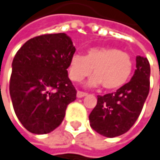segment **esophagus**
I'll return each instance as SVG.
<instances>
[{"mask_svg": "<svg viewBox=\"0 0 160 160\" xmlns=\"http://www.w3.org/2000/svg\"><path fill=\"white\" fill-rule=\"evenodd\" d=\"M85 96H87V93H84V92H82V91H78L77 92V97L78 98H83Z\"/></svg>", "mask_w": 160, "mask_h": 160, "instance_id": "34e87169", "label": "esophagus"}]
</instances>
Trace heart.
Masks as SVG:
<instances>
[{
  "label": "heart",
  "instance_id": "heart-1",
  "mask_svg": "<svg viewBox=\"0 0 160 160\" xmlns=\"http://www.w3.org/2000/svg\"><path fill=\"white\" fill-rule=\"evenodd\" d=\"M132 69L133 62L128 53L115 47H94L88 49L84 56L74 54L68 71L70 78L77 82L93 71L95 75L88 82L89 86L102 84L107 90H115L127 82Z\"/></svg>",
  "mask_w": 160,
  "mask_h": 160
}]
</instances>
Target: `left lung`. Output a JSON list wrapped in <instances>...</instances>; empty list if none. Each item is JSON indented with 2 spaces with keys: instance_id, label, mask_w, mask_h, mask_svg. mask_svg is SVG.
<instances>
[{
  "instance_id": "obj_1",
  "label": "left lung",
  "mask_w": 160,
  "mask_h": 160,
  "mask_svg": "<svg viewBox=\"0 0 160 160\" xmlns=\"http://www.w3.org/2000/svg\"><path fill=\"white\" fill-rule=\"evenodd\" d=\"M137 69L131 81L115 93L98 96V102L89 115L90 126L98 134L118 137L135 124L150 90V63L138 56Z\"/></svg>"
}]
</instances>
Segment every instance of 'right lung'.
<instances>
[{"instance_id": "add662e5", "label": "right lung", "mask_w": 160, "mask_h": 160, "mask_svg": "<svg viewBox=\"0 0 160 160\" xmlns=\"http://www.w3.org/2000/svg\"><path fill=\"white\" fill-rule=\"evenodd\" d=\"M75 51L70 37L58 33L30 39L16 53L9 92L15 114L27 131L47 134L62 122L77 96L67 72Z\"/></svg>"}]
</instances>
